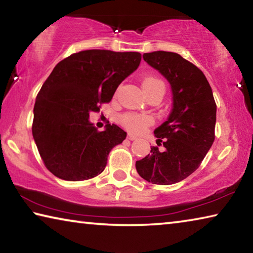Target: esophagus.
<instances>
[{"instance_id":"obj_1","label":"esophagus","mask_w":253,"mask_h":253,"mask_svg":"<svg viewBox=\"0 0 253 253\" xmlns=\"http://www.w3.org/2000/svg\"><path fill=\"white\" fill-rule=\"evenodd\" d=\"M127 138L129 140H136L137 139V136L136 135H132V134H128Z\"/></svg>"}]
</instances>
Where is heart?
Segmentation results:
<instances>
[{
  "mask_svg": "<svg viewBox=\"0 0 253 253\" xmlns=\"http://www.w3.org/2000/svg\"><path fill=\"white\" fill-rule=\"evenodd\" d=\"M142 87L144 89V91L146 92L157 87L164 88V84H163L160 79L155 78V77H145L142 83ZM119 121H121L122 125L124 127H126L128 130L135 132L142 131L148 125L152 124V119L146 116V115H137L131 113L123 115Z\"/></svg>",
  "mask_w": 253,
  "mask_h": 253,
  "instance_id": "b5f03b06",
  "label": "heart"
}]
</instances>
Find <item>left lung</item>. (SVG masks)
Returning a JSON list of instances; mask_svg holds the SVG:
<instances>
[{
    "label": "left lung",
    "mask_w": 253,
    "mask_h": 253,
    "mask_svg": "<svg viewBox=\"0 0 253 253\" xmlns=\"http://www.w3.org/2000/svg\"><path fill=\"white\" fill-rule=\"evenodd\" d=\"M143 58L169 83L173 107L168 121L154 130L164 151L153 146L136 162V169L149 183L169 185L195 172L211 148L216 105L203 72L178 53L154 51Z\"/></svg>",
    "instance_id": "obj_1"
}]
</instances>
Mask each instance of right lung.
<instances>
[{"mask_svg":"<svg viewBox=\"0 0 253 253\" xmlns=\"http://www.w3.org/2000/svg\"><path fill=\"white\" fill-rule=\"evenodd\" d=\"M139 52L84 50L60 61L34 104L32 135L45 168L65 181L99 175L109 152L127 132L117 125L99 131L91 111L109 102L122 81L138 68Z\"/></svg>","mask_w":253,"mask_h":253,"instance_id":"right-lung-1","label":"right lung"}]
</instances>
